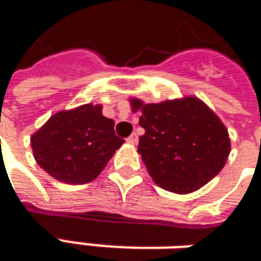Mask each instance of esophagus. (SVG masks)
<instances>
[{
  "instance_id": "esophagus-1",
  "label": "esophagus",
  "mask_w": 261,
  "mask_h": 261,
  "mask_svg": "<svg viewBox=\"0 0 261 261\" xmlns=\"http://www.w3.org/2000/svg\"><path fill=\"white\" fill-rule=\"evenodd\" d=\"M127 141L134 145V144H137V142H138V136H137L136 133H133V134H131V136L127 138Z\"/></svg>"
}]
</instances>
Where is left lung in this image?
Masks as SVG:
<instances>
[{"label":"left lung","instance_id":"left-lung-1","mask_svg":"<svg viewBox=\"0 0 261 261\" xmlns=\"http://www.w3.org/2000/svg\"><path fill=\"white\" fill-rule=\"evenodd\" d=\"M131 110L141 112L138 153L152 180L165 190L189 194L222 170L230 152L228 130L217 114L196 96L144 103L131 97Z\"/></svg>","mask_w":261,"mask_h":261}]
</instances>
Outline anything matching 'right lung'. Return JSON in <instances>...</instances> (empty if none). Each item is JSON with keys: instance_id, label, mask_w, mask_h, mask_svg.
Segmentation results:
<instances>
[{"instance_id": "add662e5", "label": "right lung", "mask_w": 261, "mask_h": 261, "mask_svg": "<svg viewBox=\"0 0 261 261\" xmlns=\"http://www.w3.org/2000/svg\"><path fill=\"white\" fill-rule=\"evenodd\" d=\"M123 142L102 105L92 103L57 112L31 137L37 165L67 185L95 180Z\"/></svg>"}]
</instances>
